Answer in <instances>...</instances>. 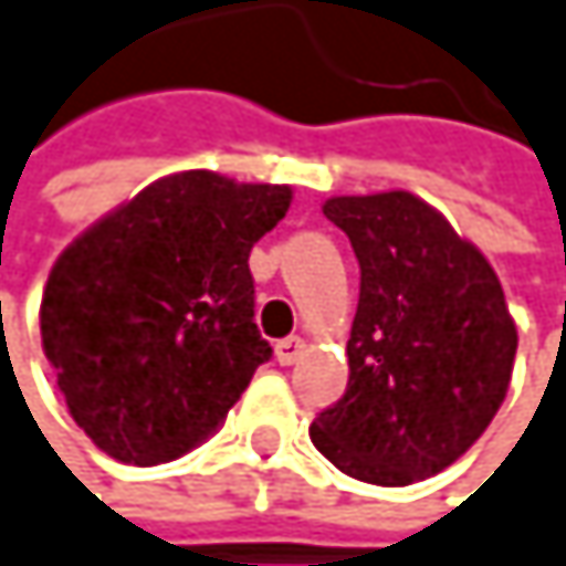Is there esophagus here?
<instances>
[{"instance_id":"obj_1","label":"esophagus","mask_w":566,"mask_h":566,"mask_svg":"<svg viewBox=\"0 0 566 566\" xmlns=\"http://www.w3.org/2000/svg\"><path fill=\"white\" fill-rule=\"evenodd\" d=\"M305 355V338H298V335H292V338H281L277 345H274V358L281 361V366H295V361Z\"/></svg>"}]
</instances>
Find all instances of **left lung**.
I'll list each match as a JSON object with an SVG mask.
<instances>
[{
  "label": "left lung",
  "instance_id": "left-lung-1",
  "mask_svg": "<svg viewBox=\"0 0 566 566\" xmlns=\"http://www.w3.org/2000/svg\"><path fill=\"white\" fill-rule=\"evenodd\" d=\"M361 268L345 396L312 422L345 476L409 486L457 463L506 399L516 325L483 251L409 190L322 205Z\"/></svg>",
  "mask_w": 566,
  "mask_h": 566
}]
</instances>
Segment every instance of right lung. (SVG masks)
<instances>
[{
  "label": "right lung",
  "mask_w": 566,
  "mask_h": 566,
  "mask_svg": "<svg viewBox=\"0 0 566 566\" xmlns=\"http://www.w3.org/2000/svg\"><path fill=\"white\" fill-rule=\"evenodd\" d=\"M289 184L214 170L154 180L56 258L39 332L76 426L106 457L157 467L214 436L271 345L248 254Z\"/></svg>",
  "instance_id": "add662e5"
}]
</instances>
